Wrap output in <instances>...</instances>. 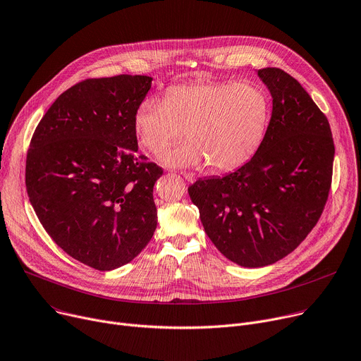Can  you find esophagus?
I'll list each match as a JSON object with an SVG mask.
<instances>
[{
	"instance_id": "obj_1",
	"label": "esophagus",
	"mask_w": 361,
	"mask_h": 361,
	"mask_svg": "<svg viewBox=\"0 0 361 361\" xmlns=\"http://www.w3.org/2000/svg\"><path fill=\"white\" fill-rule=\"evenodd\" d=\"M182 173V176L188 180V182H193L195 180V173H192V172H180Z\"/></svg>"
}]
</instances>
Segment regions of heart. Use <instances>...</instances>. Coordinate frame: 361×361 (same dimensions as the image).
I'll return each instance as SVG.
<instances>
[{"label":"heart","mask_w":361,"mask_h":361,"mask_svg":"<svg viewBox=\"0 0 361 361\" xmlns=\"http://www.w3.org/2000/svg\"><path fill=\"white\" fill-rule=\"evenodd\" d=\"M269 120L264 91L252 82H192L168 91L164 101L138 105L134 130L142 147L159 154L186 135V146L164 153L172 166L208 161L212 169L234 171L262 143Z\"/></svg>","instance_id":"b5f03b06"}]
</instances>
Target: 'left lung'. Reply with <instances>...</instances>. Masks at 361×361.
<instances>
[{
	"label": "left lung",
	"mask_w": 361,
	"mask_h": 361,
	"mask_svg": "<svg viewBox=\"0 0 361 361\" xmlns=\"http://www.w3.org/2000/svg\"><path fill=\"white\" fill-rule=\"evenodd\" d=\"M257 75L273 109L256 154L188 188L209 240L244 267L276 263L307 238L326 204L336 153L325 114L299 82L279 68Z\"/></svg>",
	"instance_id": "obj_1"
}]
</instances>
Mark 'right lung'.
<instances>
[{"label":"right lung","mask_w":361,"mask_h":361,"mask_svg":"<svg viewBox=\"0 0 361 361\" xmlns=\"http://www.w3.org/2000/svg\"><path fill=\"white\" fill-rule=\"evenodd\" d=\"M146 75L90 78L40 120L25 159V188L46 233L97 270L140 255L157 226L153 186L163 169L138 154L135 111Z\"/></svg>","instance_id":"1"}]
</instances>
